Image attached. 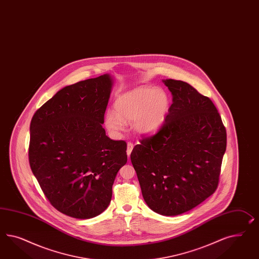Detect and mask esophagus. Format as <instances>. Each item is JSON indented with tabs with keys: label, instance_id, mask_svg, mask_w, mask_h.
Masks as SVG:
<instances>
[{
	"label": "esophagus",
	"instance_id": "1",
	"mask_svg": "<svg viewBox=\"0 0 259 259\" xmlns=\"http://www.w3.org/2000/svg\"><path fill=\"white\" fill-rule=\"evenodd\" d=\"M134 145L133 143L132 142H128L127 143V155L128 156H130V154H131V153H132V150H133Z\"/></svg>",
	"mask_w": 259,
	"mask_h": 259
}]
</instances>
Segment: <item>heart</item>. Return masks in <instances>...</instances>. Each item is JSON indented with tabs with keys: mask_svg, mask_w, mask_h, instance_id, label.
I'll return each instance as SVG.
<instances>
[{
	"mask_svg": "<svg viewBox=\"0 0 259 259\" xmlns=\"http://www.w3.org/2000/svg\"><path fill=\"white\" fill-rule=\"evenodd\" d=\"M168 97L160 89L139 88L116 99L114 110L105 115V124L109 132L117 135L125 129L126 122L133 121L134 130L140 135L158 131L168 114Z\"/></svg>",
	"mask_w": 259,
	"mask_h": 259,
	"instance_id": "heart-1",
	"label": "heart"
}]
</instances>
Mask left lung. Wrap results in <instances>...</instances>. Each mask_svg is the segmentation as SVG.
<instances>
[{"instance_id":"obj_1","label":"left lung","mask_w":259,"mask_h":259,"mask_svg":"<svg viewBox=\"0 0 259 259\" xmlns=\"http://www.w3.org/2000/svg\"><path fill=\"white\" fill-rule=\"evenodd\" d=\"M163 83L172 95L165 122L134 147L131 161L148 206L163 216H177L217 189L226 130L208 97L183 81Z\"/></svg>"}]
</instances>
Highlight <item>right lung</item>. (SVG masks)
Returning <instances> with one entry per match:
<instances>
[{
    "instance_id": "add662e5",
    "label": "right lung",
    "mask_w": 259,
    "mask_h": 259,
    "mask_svg": "<svg viewBox=\"0 0 259 259\" xmlns=\"http://www.w3.org/2000/svg\"><path fill=\"white\" fill-rule=\"evenodd\" d=\"M112 85L109 74L67 85L31 120V169L51 204L70 217L103 213L127 162L125 141L110 140L102 126Z\"/></svg>"
}]
</instances>
